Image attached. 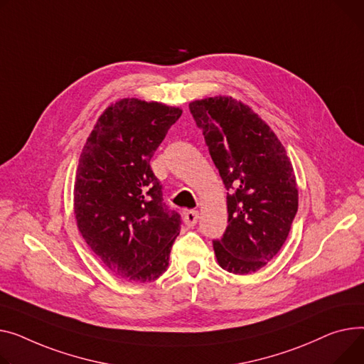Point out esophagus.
<instances>
[{"label": "esophagus", "instance_id": "34e87169", "mask_svg": "<svg viewBox=\"0 0 364 364\" xmlns=\"http://www.w3.org/2000/svg\"><path fill=\"white\" fill-rule=\"evenodd\" d=\"M199 220V210H187L184 213V223L187 227H195Z\"/></svg>", "mask_w": 364, "mask_h": 364}]
</instances>
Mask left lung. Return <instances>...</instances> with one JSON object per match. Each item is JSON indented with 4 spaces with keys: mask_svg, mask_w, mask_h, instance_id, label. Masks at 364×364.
<instances>
[{
    "mask_svg": "<svg viewBox=\"0 0 364 364\" xmlns=\"http://www.w3.org/2000/svg\"><path fill=\"white\" fill-rule=\"evenodd\" d=\"M228 190V227L213 250L223 269L259 271L281 250L299 208L293 164L271 127L246 104L213 96L188 104Z\"/></svg>",
    "mask_w": 364,
    "mask_h": 364,
    "instance_id": "8db88e82",
    "label": "left lung"
}]
</instances>
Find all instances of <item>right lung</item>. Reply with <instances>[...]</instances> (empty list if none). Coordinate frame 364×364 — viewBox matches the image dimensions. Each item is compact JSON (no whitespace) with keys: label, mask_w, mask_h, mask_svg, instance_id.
<instances>
[{"label":"right lung","mask_w":364,"mask_h":364,"mask_svg":"<svg viewBox=\"0 0 364 364\" xmlns=\"http://www.w3.org/2000/svg\"><path fill=\"white\" fill-rule=\"evenodd\" d=\"M183 109L124 98L96 121L75 181L77 228L104 266L129 282H151L168 268L180 215L162 203L151 159Z\"/></svg>","instance_id":"1"}]
</instances>
